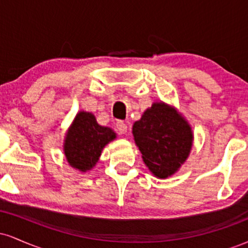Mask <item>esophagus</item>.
I'll list each match as a JSON object with an SVG mask.
<instances>
[{
    "label": "esophagus",
    "mask_w": 248,
    "mask_h": 248,
    "mask_svg": "<svg viewBox=\"0 0 248 248\" xmlns=\"http://www.w3.org/2000/svg\"><path fill=\"white\" fill-rule=\"evenodd\" d=\"M116 129L120 134L127 133V124L124 121H118L116 122Z\"/></svg>",
    "instance_id": "34e87169"
}]
</instances>
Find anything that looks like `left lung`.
<instances>
[{
	"label": "left lung",
	"instance_id": "left-lung-1",
	"mask_svg": "<svg viewBox=\"0 0 248 248\" xmlns=\"http://www.w3.org/2000/svg\"><path fill=\"white\" fill-rule=\"evenodd\" d=\"M133 135L144 164L156 177L167 178L181 168L192 148L193 134L181 113L154 102L133 124Z\"/></svg>",
	"mask_w": 248,
	"mask_h": 248
}]
</instances>
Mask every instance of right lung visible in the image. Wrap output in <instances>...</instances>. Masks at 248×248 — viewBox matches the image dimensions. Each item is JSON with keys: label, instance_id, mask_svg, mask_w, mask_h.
<instances>
[{"label": "right lung", "instance_id": "right-lung-1", "mask_svg": "<svg viewBox=\"0 0 248 248\" xmlns=\"http://www.w3.org/2000/svg\"><path fill=\"white\" fill-rule=\"evenodd\" d=\"M116 138L110 128L100 126L90 112H79L67 130L64 140V154L69 164L86 172L99 161L102 149Z\"/></svg>", "mask_w": 248, "mask_h": 248}]
</instances>
